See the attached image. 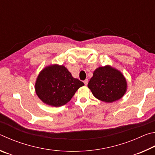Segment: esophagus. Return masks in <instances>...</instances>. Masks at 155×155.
<instances>
[{
	"label": "esophagus",
	"instance_id": "34e87169",
	"mask_svg": "<svg viewBox=\"0 0 155 155\" xmlns=\"http://www.w3.org/2000/svg\"><path fill=\"white\" fill-rule=\"evenodd\" d=\"M88 79H86L84 81V83L85 85H87L88 84Z\"/></svg>",
	"mask_w": 155,
	"mask_h": 155
}]
</instances>
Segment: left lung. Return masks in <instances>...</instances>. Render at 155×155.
I'll use <instances>...</instances> for the list:
<instances>
[{"label":"left lung","instance_id":"left-lung-1","mask_svg":"<svg viewBox=\"0 0 155 155\" xmlns=\"http://www.w3.org/2000/svg\"><path fill=\"white\" fill-rule=\"evenodd\" d=\"M88 87L97 99L112 103L120 99L126 93L127 82L120 71L107 64L94 71Z\"/></svg>","mask_w":155,"mask_h":155}]
</instances>
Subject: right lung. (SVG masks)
<instances>
[{"mask_svg":"<svg viewBox=\"0 0 155 155\" xmlns=\"http://www.w3.org/2000/svg\"><path fill=\"white\" fill-rule=\"evenodd\" d=\"M84 85L74 78L64 65L50 64L41 71L35 84L38 97L46 105L60 107L69 102Z\"/></svg>","mask_w":155,"mask_h":155,"instance_id":"obj_1","label":"right lung"}]
</instances>
